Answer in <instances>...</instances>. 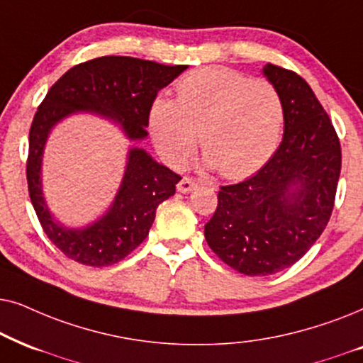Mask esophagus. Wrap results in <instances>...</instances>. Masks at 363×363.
Instances as JSON below:
<instances>
[{
	"label": "esophagus",
	"mask_w": 363,
	"mask_h": 363,
	"mask_svg": "<svg viewBox=\"0 0 363 363\" xmlns=\"http://www.w3.org/2000/svg\"><path fill=\"white\" fill-rule=\"evenodd\" d=\"M197 187V182L194 181V179H191V177H184V179H181V182H179L177 184V191L179 192H191V191H194Z\"/></svg>",
	"instance_id": "obj_1"
}]
</instances>
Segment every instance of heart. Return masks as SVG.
<instances>
[{
  "label": "heart",
  "instance_id": "heart-1",
  "mask_svg": "<svg viewBox=\"0 0 363 363\" xmlns=\"http://www.w3.org/2000/svg\"><path fill=\"white\" fill-rule=\"evenodd\" d=\"M176 91L177 99L157 96L149 108V133L167 164L182 166L199 138L206 166L232 181L252 176L272 157L284 123L272 84L204 67L182 77Z\"/></svg>",
  "mask_w": 363,
  "mask_h": 363
}]
</instances>
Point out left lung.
Here are the masks:
<instances>
[{"label":"left lung","mask_w":363,"mask_h":363,"mask_svg":"<svg viewBox=\"0 0 363 363\" xmlns=\"http://www.w3.org/2000/svg\"><path fill=\"white\" fill-rule=\"evenodd\" d=\"M262 74L282 99V143L257 174L220 187L204 225L222 262L252 277L291 267L315 244L330 219L342 166L339 138L311 86L274 65Z\"/></svg>","instance_id":"1"}]
</instances>
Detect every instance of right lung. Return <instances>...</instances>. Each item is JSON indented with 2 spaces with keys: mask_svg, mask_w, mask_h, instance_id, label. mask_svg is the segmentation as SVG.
Listing matches in <instances>:
<instances>
[{
  "mask_svg": "<svg viewBox=\"0 0 363 363\" xmlns=\"http://www.w3.org/2000/svg\"><path fill=\"white\" fill-rule=\"evenodd\" d=\"M187 66H166L129 56H103L65 72L48 91L30 131L28 189L38 219L52 244L76 262L118 264L147 238L157 206L176 192L181 177L138 144L147 138L149 108L162 88ZM91 113L113 122L130 141L126 166L113 202L81 228L62 225L42 191V157L52 129L71 115Z\"/></svg>",
  "mask_w": 363,
  "mask_h": 363,
  "instance_id": "obj_1",
  "label": "right lung"
}]
</instances>
